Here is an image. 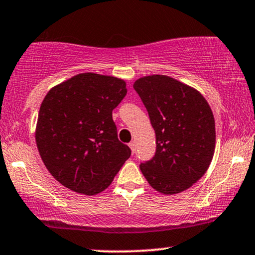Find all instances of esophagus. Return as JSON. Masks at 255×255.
Returning <instances> with one entry per match:
<instances>
[{
    "mask_svg": "<svg viewBox=\"0 0 255 255\" xmlns=\"http://www.w3.org/2000/svg\"><path fill=\"white\" fill-rule=\"evenodd\" d=\"M129 147H130V150H131V153H134V152H135V147H136L135 141H130L129 142Z\"/></svg>",
    "mask_w": 255,
    "mask_h": 255,
    "instance_id": "34e87169",
    "label": "esophagus"
}]
</instances>
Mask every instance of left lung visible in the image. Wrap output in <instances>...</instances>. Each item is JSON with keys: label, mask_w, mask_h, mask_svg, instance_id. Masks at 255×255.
<instances>
[{"label": "left lung", "mask_w": 255, "mask_h": 255, "mask_svg": "<svg viewBox=\"0 0 255 255\" xmlns=\"http://www.w3.org/2000/svg\"><path fill=\"white\" fill-rule=\"evenodd\" d=\"M147 109L156 153L140 164L152 188L177 194L200 180L215 153V118L199 91L166 75H147L134 83Z\"/></svg>", "instance_id": "left-lung-1"}]
</instances>
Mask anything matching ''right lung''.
Returning a JSON list of instances; mask_svg holds the SVG:
<instances>
[{"instance_id": "right-lung-1", "label": "right lung", "mask_w": 255, "mask_h": 255, "mask_svg": "<svg viewBox=\"0 0 255 255\" xmlns=\"http://www.w3.org/2000/svg\"><path fill=\"white\" fill-rule=\"evenodd\" d=\"M127 95L122 79L81 73L46 93L36 127L44 165L61 184L85 195L110 186L130 148L118 137L113 110Z\"/></svg>"}]
</instances>
